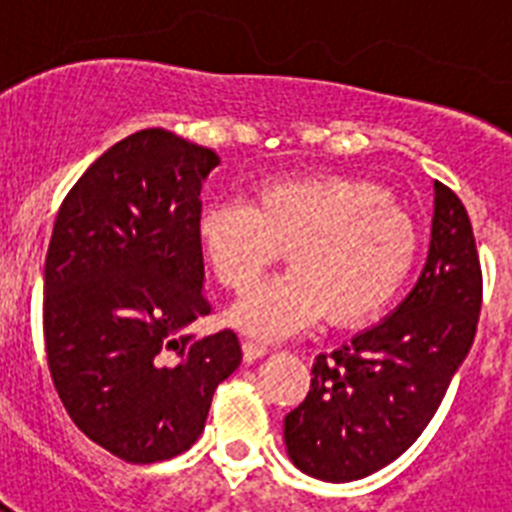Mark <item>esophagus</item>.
I'll return each instance as SVG.
<instances>
[{
	"label": "esophagus",
	"mask_w": 512,
	"mask_h": 512,
	"mask_svg": "<svg viewBox=\"0 0 512 512\" xmlns=\"http://www.w3.org/2000/svg\"><path fill=\"white\" fill-rule=\"evenodd\" d=\"M269 354V348L264 346V343H256V341H246L243 343V359L251 364V361H259L264 359V356Z\"/></svg>",
	"instance_id": "1"
}]
</instances>
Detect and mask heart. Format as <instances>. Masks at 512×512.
<instances>
[{
	"label": "heart",
	"mask_w": 512,
	"mask_h": 512,
	"mask_svg": "<svg viewBox=\"0 0 512 512\" xmlns=\"http://www.w3.org/2000/svg\"><path fill=\"white\" fill-rule=\"evenodd\" d=\"M217 282L246 292L289 248L292 269L248 292L230 325L261 341H282L328 312L336 325L374 318L397 297L420 251V230L390 192L356 176L271 182L256 205L217 200L197 223Z\"/></svg>",
	"instance_id": "b5f03b06"
}]
</instances>
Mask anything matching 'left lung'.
Masks as SVG:
<instances>
[{"label": "left lung", "instance_id": "left-lung-1", "mask_svg": "<svg viewBox=\"0 0 512 512\" xmlns=\"http://www.w3.org/2000/svg\"><path fill=\"white\" fill-rule=\"evenodd\" d=\"M479 305L472 223L459 197L436 182L418 282L387 318L315 359L310 392L284 418L292 464L323 482H354L405 454L467 359Z\"/></svg>", "mask_w": 512, "mask_h": 512}]
</instances>
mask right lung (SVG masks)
<instances>
[{
	"label": "right lung",
	"mask_w": 512,
	"mask_h": 512,
	"mask_svg": "<svg viewBox=\"0 0 512 512\" xmlns=\"http://www.w3.org/2000/svg\"><path fill=\"white\" fill-rule=\"evenodd\" d=\"M217 164L210 148L140 130L84 171L53 225L43 284L53 384L79 431L130 464L187 451L243 359L233 330H187L210 315L197 223Z\"/></svg>",
	"instance_id": "obj_1"
}]
</instances>
